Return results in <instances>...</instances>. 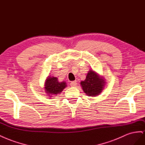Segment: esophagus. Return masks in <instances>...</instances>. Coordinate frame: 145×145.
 <instances>
[{"instance_id": "34e87169", "label": "esophagus", "mask_w": 145, "mask_h": 145, "mask_svg": "<svg viewBox=\"0 0 145 145\" xmlns=\"http://www.w3.org/2000/svg\"><path fill=\"white\" fill-rule=\"evenodd\" d=\"M77 84L76 83V81H72L71 82V87H75Z\"/></svg>"}]
</instances>
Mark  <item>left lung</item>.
Masks as SVG:
<instances>
[{
    "label": "left lung",
    "instance_id": "left-lung-1",
    "mask_svg": "<svg viewBox=\"0 0 145 145\" xmlns=\"http://www.w3.org/2000/svg\"><path fill=\"white\" fill-rule=\"evenodd\" d=\"M105 81L93 71H89L86 79L81 82L83 91L88 96H95L99 95L105 86Z\"/></svg>",
    "mask_w": 145,
    "mask_h": 145
}]
</instances>
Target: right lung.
Instances as JSON below:
<instances>
[{"label":"right lung","instance_id":"add662e5","mask_svg":"<svg viewBox=\"0 0 145 145\" xmlns=\"http://www.w3.org/2000/svg\"><path fill=\"white\" fill-rule=\"evenodd\" d=\"M67 85L65 82H59L58 78L56 77H50L46 79L45 83V91L50 97L52 95H57L61 92Z\"/></svg>","mask_w":145,"mask_h":145}]
</instances>
